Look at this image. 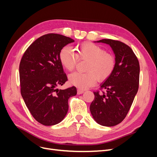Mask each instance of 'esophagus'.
I'll return each instance as SVG.
<instances>
[{
  "mask_svg": "<svg viewBox=\"0 0 157 157\" xmlns=\"http://www.w3.org/2000/svg\"><path fill=\"white\" fill-rule=\"evenodd\" d=\"M84 92V90H82L81 89H78L77 90V94H82Z\"/></svg>",
  "mask_w": 157,
  "mask_h": 157,
  "instance_id": "1",
  "label": "esophagus"
}]
</instances>
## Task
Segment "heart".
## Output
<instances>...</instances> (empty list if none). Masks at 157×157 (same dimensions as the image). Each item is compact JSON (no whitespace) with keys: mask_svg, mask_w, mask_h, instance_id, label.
Wrapping results in <instances>:
<instances>
[{"mask_svg":"<svg viewBox=\"0 0 157 157\" xmlns=\"http://www.w3.org/2000/svg\"><path fill=\"white\" fill-rule=\"evenodd\" d=\"M59 59L63 67L67 71L74 69L78 59H88L85 65V71L87 72H75L69 76L70 82L80 89L93 86L97 78L99 80L107 78L116 65L115 57L91 42H84L77 46L75 52L70 47H64L60 52Z\"/></svg>","mask_w":157,"mask_h":157,"instance_id":"b5f03b06","label":"heart"}]
</instances>
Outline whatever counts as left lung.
I'll list each match as a JSON object with an SVG mask.
<instances>
[{"label": "left lung", "instance_id": "left-lung-1", "mask_svg": "<svg viewBox=\"0 0 157 157\" xmlns=\"http://www.w3.org/2000/svg\"><path fill=\"white\" fill-rule=\"evenodd\" d=\"M111 47L116 65L112 74L101 84L105 92H95L90 105L92 115L97 123L104 126L117 125L124 119L139 88L140 64L130 47L118 40L102 39Z\"/></svg>", "mask_w": 157, "mask_h": 157}]
</instances>
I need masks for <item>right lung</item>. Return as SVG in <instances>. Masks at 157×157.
<instances>
[{"instance_id": "add662e5", "label": "right lung", "mask_w": 157, "mask_h": 157, "mask_svg": "<svg viewBox=\"0 0 157 157\" xmlns=\"http://www.w3.org/2000/svg\"><path fill=\"white\" fill-rule=\"evenodd\" d=\"M73 42L59 34L44 35L33 42L21 59V96L32 116L44 126L63 121L68 111L69 98L77 94L75 86L57 88L67 80L60 62V52Z\"/></svg>"}]
</instances>
